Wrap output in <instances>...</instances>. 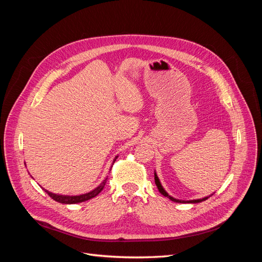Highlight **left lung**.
<instances>
[{"label": "left lung", "mask_w": 262, "mask_h": 262, "mask_svg": "<svg viewBox=\"0 0 262 262\" xmlns=\"http://www.w3.org/2000/svg\"><path fill=\"white\" fill-rule=\"evenodd\" d=\"M154 179H155V184H156V186H157V188H158V191H160L163 195L167 196L168 199H170V200L173 201V202H178V203H199V202L205 201V200L209 199V198H210V195H208V196L202 198V199H195V200H179V199H176V198H173V196L169 195L167 192H166V190L163 188V186H162V184H161V181H160V178L157 177V173H156L155 171H154ZM212 194H213V193H212ZM212 194H211V195H212Z\"/></svg>", "instance_id": "left-lung-1"}]
</instances>
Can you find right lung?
<instances>
[{"mask_svg": "<svg viewBox=\"0 0 262 262\" xmlns=\"http://www.w3.org/2000/svg\"><path fill=\"white\" fill-rule=\"evenodd\" d=\"M117 158H118V155L115 157L114 163L116 162ZM113 165H114V164H113ZM112 167H113V166H112ZM106 181H107V177H106L104 180H102V182H101V184H100L98 187H96L94 190H92V191L83 193V194H80V195H64V194H58V193L50 192V191H48V190L42 188V187H41V188L45 190V192H47V193H48V194L52 198V199H53L54 201H57V202H59V203H63V204H75V203H81V202L87 201V200H90V199H93V198L96 196V195L101 191V190L104 189V187H105V185H106Z\"/></svg>", "mask_w": 262, "mask_h": 262, "instance_id": "obj_1", "label": "right lung"}]
</instances>
